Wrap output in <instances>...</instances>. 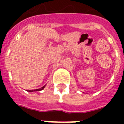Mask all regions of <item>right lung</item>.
<instances>
[{
    "instance_id": "obj_1",
    "label": "right lung",
    "mask_w": 124,
    "mask_h": 124,
    "mask_svg": "<svg viewBox=\"0 0 124 124\" xmlns=\"http://www.w3.org/2000/svg\"><path fill=\"white\" fill-rule=\"evenodd\" d=\"M45 85L44 86H43L41 88H39V89H36V90H29L28 92H35V91H41L42 90H43L44 88H45Z\"/></svg>"
}]
</instances>
